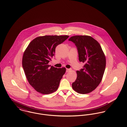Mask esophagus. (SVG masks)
<instances>
[{
	"label": "esophagus",
	"mask_w": 127,
	"mask_h": 127,
	"mask_svg": "<svg viewBox=\"0 0 127 127\" xmlns=\"http://www.w3.org/2000/svg\"><path fill=\"white\" fill-rule=\"evenodd\" d=\"M71 70V69L66 68V72H70Z\"/></svg>",
	"instance_id": "34e87169"
}]
</instances>
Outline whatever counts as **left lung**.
I'll use <instances>...</instances> for the list:
<instances>
[{"label":"left lung","mask_w":127,"mask_h":127,"mask_svg":"<svg viewBox=\"0 0 127 127\" xmlns=\"http://www.w3.org/2000/svg\"><path fill=\"white\" fill-rule=\"evenodd\" d=\"M76 46L79 60L85 64L83 68L77 71V79L73 89L80 94L94 91L101 83L105 72L106 60L99 42L89 36H74L69 39Z\"/></svg>","instance_id":"left-lung-1"}]
</instances>
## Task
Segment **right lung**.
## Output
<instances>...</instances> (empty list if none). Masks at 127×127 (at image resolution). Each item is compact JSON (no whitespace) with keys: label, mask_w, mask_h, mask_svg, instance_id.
<instances>
[{"label":"right lung","mask_w":127,"mask_h":127,"mask_svg":"<svg viewBox=\"0 0 127 127\" xmlns=\"http://www.w3.org/2000/svg\"><path fill=\"white\" fill-rule=\"evenodd\" d=\"M68 36H38L29 43L22 57V67L30 85L37 92L48 94L57 91L66 71L48 65L57 45Z\"/></svg>","instance_id":"add662e5"}]
</instances>
